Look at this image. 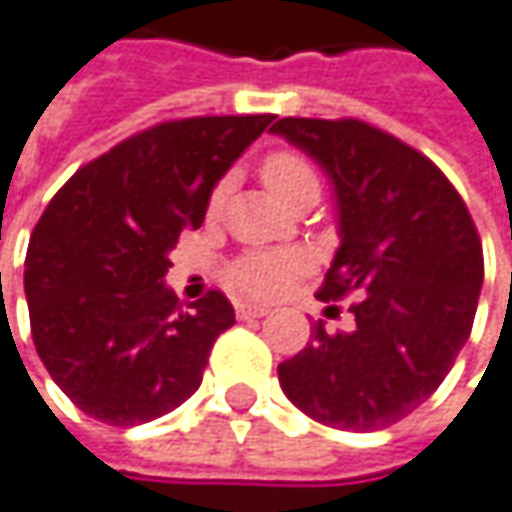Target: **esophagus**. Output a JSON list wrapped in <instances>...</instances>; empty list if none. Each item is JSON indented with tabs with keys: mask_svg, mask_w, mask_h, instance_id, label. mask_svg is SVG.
I'll return each mask as SVG.
<instances>
[{
	"mask_svg": "<svg viewBox=\"0 0 512 512\" xmlns=\"http://www.w3.org/2000/svg\"><path fill=\"white\" fill-rule=\"evenodd\" d=\"M269 313V307L266 304H237V318H263Z\"/></svg>",
	"mask_w": 512,
	"mask_h": 512,
	"instance_id": "esophagus-1",
	"label": "esophagus"
}]
</instances>
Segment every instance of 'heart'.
Listing matches in <instances>:
<instances>
[{
  "label": "heart",
  "instance_id": "obj_1",
  "mask_svg": "<svg viewBox=\"0 0 512 512\" xmlns=\"http://www.w3.org/2000/svg\"><path fill=\"white\" fill-rule=\"evenodd\" d=\"M260 176H263L266 188L286 205H292L301 196H318L316 167L301 153H292V150L269 153L260 165ZM223 199H226V185H217L208 196V211L217 214ZM304 269H307V257L295 249L246 252L228 266V284L237 292L269 298V295H278Z\"/></svg>",
  "mask_w": 512,
  "mask_h": 512
}]
</instances>
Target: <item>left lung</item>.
Segmentation results:
<instances>
[{"mask_svg": "<svg viewBox=\"0 0 512 512\" xmlns=\"http://www.w3.org/2000/svg\"><path fill=\"white\" fill-rule=\"evenodd\" d=\"M272 133L333 182L342 246L318 298L356 295V324L327 333L318 321L278 365L281 388L324 426L388 429L435 394L469 339L484 284L478 228L432 159L365 121L281 118Z\"/></svg>", "mask_w": 512, "mask_h": 512, "instance_id": "1", "label": "left lung"}]
</instances>
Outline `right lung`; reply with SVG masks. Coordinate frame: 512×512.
<instances>
[{"label": "right lung", "instance_id": "1", "mask_svg": "<svg viewBox=\"0 0 512 512\" xmlns=\"http://www.w3.org/2000/svg\"><path fill=\"white\" fill-rule=\"evenodd\" d=\"M272 118L162 121L80 167L48 202L25 255L31 336L83 414L127 429L199 388L234 307L211 289L182 310L167 255L202 226L214 185Z\"/></svg>", "mask_w": 512, "mask_h": 512}]
</instances>
